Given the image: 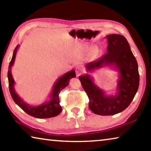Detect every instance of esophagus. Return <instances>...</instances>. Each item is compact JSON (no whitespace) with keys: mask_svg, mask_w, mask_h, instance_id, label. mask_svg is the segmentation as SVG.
Returning <instances> with one entry per match:
<instances>
[{"mask_svg":"<svg viewBox=\"0 0 151 151\" xmlns=\"http://www.w3.org/2000/svg\"><path fill=\"white\" fill-rule=\"evenodd\" d=\"M83 72V70L81 69L80 68H76V75L79 76L81 75V74Z\"/></svg>","mask_w":151,"mask_h":151,"instance_id":"1","label":"esophagus"}]
</instances>
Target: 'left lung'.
I'll list each match as a JSON object with an SVG mask.
<instances>
[{"label":"left lung","mask_w":151,"mask_h":151,"mask_svg":"<svg viewBox=\"0 0 151 151\" xmlns=\"http://www.w3.org/2000/svg\"><path fill=\"white\" fill-rule=\"evenodd\" d=\"M106 39L108 41L106 52L85 66L90 73L105 66H112L118 71L115 94L107 95L88 74L79 76L89 99V109L94 114L102 116L114 115L126 109L133 100L139 86L138 64L126 38L112 34L106 36Z\"/></svg>","instance_id":"left-lung-1"}]
</instances>
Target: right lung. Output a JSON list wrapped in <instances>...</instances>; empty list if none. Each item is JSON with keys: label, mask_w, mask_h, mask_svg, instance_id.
Listing matches in <instances>:
<instances>
[{"label": "right lung", "mask_w": 151, "mask_h": 151, "mask_svg": "<svg viewBox=\"0 0 151 151\" xmlns=\"http://www.w3.org/2000/svg\"><path fill=\"white\" fill-rule=\"evenodd\" d=\"M19 45H17L14 48L11 63L9 64L8 70V80L10 93L13 101L18 106H20L23 111L29 115L38 119H47L54 117L59 114L62 111V107L60 105L59 93L60 92L67 86L70 78L76 77L75 71L72 70L69 72L60 76L55 82L53 86L52 92L50 94L49 101H46L38 106H31L24 102L17 94L14 89L15 82L12 77L11 73L12 66H13Z\"/></svg>", "instance_id": "obj_1"}]
</instances>
